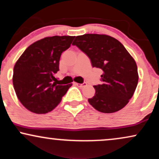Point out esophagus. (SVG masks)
<instances>
[{"instance_id":"obj_1","label":"esophagus","mask_w":159,"mask_h":159,"mask_svg":"<svg viewBox=\"0 0 159 159\" xmlns=\"http://www.w3.org/2000/svg\"><path fill=\"white\" fill-rule=\"evenodd\" d=\"M76 85H77L78 86H79V87H84V86H86V85H87V84H86V82H84V83L82 84H78V83H76Z\"/></svg>"}]
</instances>
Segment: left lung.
<instances>
[{"label": "left lung", "instance_id": "8db88e82", "mask_svg": "<svg viewBox=\"0 0 159 159\" xmlns=\"http://www.w3.org/2000/svg\"><path fill=\"white\" fill-rule=\"evenodd\" d=\"M89 57L92 67L103 70L101 84L93 86L90 105L102 113H114L125 107L137 86V66L117 39L103 34L78 36L72 44Z\"/></svg>", "mask_w": 159, "mask_h": 159}]
</instances>
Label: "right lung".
Returning <instances> with one entry per match:
<instances>
[{
	"instance_id": "1",
	"label": "right lung",
	"mask_w": 159,
	"mask_h": 159,
	"mask_svg": "<svg viewBox=\"0 0 159 159\" xmlns=\"http://www.w3.org/2000/svg\"><path fill=\"white\" fill-rule=\"evenodd\" d=\"M75 37L54 36L31 44L25 49L13 70V86L20 103L36 114H46L59 105L72 84H58L61 53Z\"/></svg>"
}]
</instances>
